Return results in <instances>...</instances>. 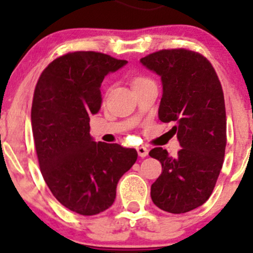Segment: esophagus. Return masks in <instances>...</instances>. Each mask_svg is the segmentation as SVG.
I'll use <instances>...</instances> for the list:
<instances>
[{
  "instance_id": "esophagus-1",
  "label": "esophagus",
  "mask_w": 253,
  "mask_h": 253,
  "mask_svg": "<svg viewBox=\"0 0 253 253\" xmlns=\"http://www.w3.org/2000/svg\"><path fill=\"white\" fill-rule=\"evenodd\" d=\"M136 151H138V155L139 157H141V158H144V157L149 155V150H147L145 146H138L136 147Z\"/></svg>"
}]
</instances>
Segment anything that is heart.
Listing matches in <instances>:
<instances>
[{
    "mask_svg": "<svg viewBox=\"0 0 253 253\" xmlns=\"http://www.w3.org/2000/svg\"><path fill=\"white\" fill-rule=\"evenodd\" d=\"M145 80V78H136V80L134 81V83L135 82H140V81H144Z\"/></svg>",
    "mask_w": 253,
    "mask_h": 253,
    "instance_id": "1",
    "label": "heart"
}]
</instances>
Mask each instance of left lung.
Instances as JSON below:
<instances>
[{"mask_svg":"<svg viewBox=\"0 0 253 253\" xmlns=\"http://www.w3.org/2000/svg\"><path fill=\"white\" fill-rule=\"evenodd\" d=\"M163 85L159 120L173 123L182 149L176 157L155 147L149 155L162 164L151 199L162 211L182 214L210 199L226 149V109L221 84L211 64L197 52L162 50L141 58Z\"/></svg>","mask_w":253,"mask_h":253,"instance_id":"left-lung-1","label":"left lung"}]
</instances>
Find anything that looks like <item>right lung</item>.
Here are the masks:
<instances>
[{
	"mask_svg": "<svg viewBox=\"0 0 253 253\" xmlns=\"http://www.w3.org/2000/svg\"><path fill=\"white\" fill-rule=\"evenodd\" d=\"M126 64L100 52H71L42 71L34 90L32 130L42 177L58 201L81 215L108 210L119 179L138 158L134 149L90 135L104 76Z\"/></svg>",
	"mask_w": 253,
	"mask_h": 253,
	"instance_id": "right-lung-1",
	"label": "right lung"
}]
</instances>
